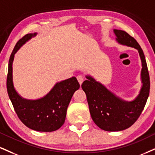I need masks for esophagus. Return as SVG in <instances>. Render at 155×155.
I'll return each instance as SVG.
<instances>
[{
	"instance_id": "obj_1",
	"label": "esophagus",
	"mask_w": 155,
	"mask_h": 155,
	"mask_svg": "<svg viewBox=\"0 0 155 155\" xmlns=\"http://www.w3.org/2000/svg\"><path fill=\"white\" fill-rule=\"evenodd\" d=\"M77 80H78V81H79V83L80 84H81L83 83V81H84V77L81 75H79V76H77Z\"/></svg>"
}]
</instances>
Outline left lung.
I'll return each instance as SVG.
<instances>
[{
	"label": "left lung",
	"mask_w": 155,
	"mask_h": 155,
	"mask_svg": "<svg viewBox=\"0 0 155 155\" xmlns=\"http://www.w3.org/2000/svg\"><path fill=\"white\" fill-rule=\"evenodd\" d=\"M118 43L136 48L140 55L142 87L139 95L131 102L115 96L92 76H87L81 88L87 95L91 117L99 128L107 131H123L131 126L146 105L150 89V80L144 54L137 41L125 31L114 29Z\"/></svg>",
	"instance_id": "8db88e82"
}]
</instances>
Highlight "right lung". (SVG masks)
<instances>
[{"instance_id":"obj_1","label":"right lung","mask_w":155,"mask_h":155,"mask_svg":"<svg viewBox=\"0 0 155 155\" xmlns=\"http://www.w3.org/2000/svg\"><path fill=\"white\" fill-rule=\"evenodd\" d=\"M36 35H24L15 45L8 61L7 92L15 112L26 126L35 131L51 132L56 131L64 124L67 108L73 94L79 89L80 85L76 77H71L55 84L44 97L35 100L22 98L16 92L12 76L14 55L20 47Z\"/></svg>"}]
</instances>
